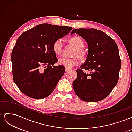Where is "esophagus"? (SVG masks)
Instances as JSON below:
<instances>
[{"instance_id": "obj_1", "label": "esophagus", "mask_w": 132, "mask_h": 132, "mask_svg": "<svg viewBox=\"0 0 132 132\" xmlns=\"http://www.w3.org/2000/svg\"><path fill=\"white\" fill-rule=\"evenodd\" d=\"M70 70V69L68 68H65V71H66V72H68V71H69Z\"/></svg>"}]
</instances>
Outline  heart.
Instances as JSON below:
<instances>
[{"instance_id":"1","label":"heart","mask_w":132,"mask_h":132,"mask_svg":"<svg viewBox=\"0 0 132 132\" xmlns=\"http://www.w3.org/2000/svg\"><path fill=\"white\" fill-rule=\"evenodd\" d=\"M70 42L76 47V50L74 54L75 56H77L79 59L82 60L84 59L86 56V53L82 48L84 46V43L82 39L80 37L75 36L70 39ZM63 45L64 39L63 38H58L56 39L53 44V50L54 52L57 55L61 54ZM58 63L60 65L64 66L68 68H71L78 64V61L77 58H70L63 57L58 59Z\"/></svg>"}]
</instances>
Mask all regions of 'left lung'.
<instances>
[{
  "label": "left lung",
  "instance_id": "obj_1",
  "mask_svg": "<svg viewBox=\"0 0 132 132\" xmlns=\"http://www.w3.org/2000/svg\"><path fill=\"white\" fill-rule=\"evenodd\" d=\"M86 41L89 47L85 62L77 70V78L73 82L78 96L86 102H97L109 95L116 85L121 61L118 46L113 39L95 29H74ZM92 71L86 75L82 70Z\"/></svg>",
  "mask_w": 132,
  "mask_h": 132
}]
</instances>
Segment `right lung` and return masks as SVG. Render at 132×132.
Instances as JSON below:
<instances>
[{
	"label": "right lung",
	"mask_w": 132,
	"mask_h": 132,
	"mask_svg": "<svg viewBox=\"0 0 132 132\" xmlns=\"http://www.w3.org/2000/svg\"><path fill=\"white\" fill-rule=\"evenodd\" d=\"M72 29L69 26L43 23L20 36L11 59L14 81L23 94L41 99L53 91L65 69L64 66L54 65L58 59L53 44Z\"/></svg>",
	"instance_id": "add662e5"
}]
</instances>
